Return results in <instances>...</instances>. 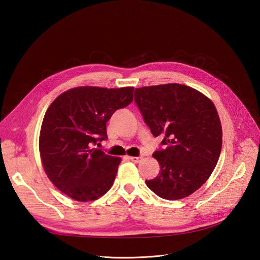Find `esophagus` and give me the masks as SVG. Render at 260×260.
Returning a JSON list of instances; mask_svg holds the SVG:
<instances>
[{"mask_svg": "<svg viewBox=\"0 0 260 260\" xmlns=\"http://www.w3.org/2000/svg\"><path fill=\"white\" fill-rule=\"evenodd\" d=\"M129 159L134 162H139L142 159V156H131Z\"/></svg>", "mask_w": 260, "mask_h": 260, "instance_id": "34e87169", "label": "esophagus"}]
</instances>
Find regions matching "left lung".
I'll return each mask as SVG.
<instances>
[{"mask_svg": "<svg viewBox=\"0 0 260 260\" xmlns=\"http://www.w3.org/2000/svg\"><path fill=\"white\" fill-rule=\"evenodd\" d=\"M135 103L164 148L153 153L159 174L146 180L158 197L178 200L209 179L222 150V125L214 104L187 85L168 83L135 89Z\"/></svg>", "mask_w": 260, "mask_h": 260, "instance_id": "8db88e82", "label": "left lung"}]
</instances>
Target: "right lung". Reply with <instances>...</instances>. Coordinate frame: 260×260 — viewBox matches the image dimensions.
I'll use <instances>...</instances> for the list:
<instances>
[{"label": "right lung", "mask_w": 260, "mask_h": 260, "mask_svg": "<svg viewBox=\"0 0 260 260\" xmlns=\"http://www.w3.org/2000/svg\"><path fill=\"white\" fill-rule=\"evenodd\" d=\"M132 86H79L62 93L47 109L40 153L49 180L77 201H91L113 184L121 158L94 146L108 139L106 123L133 101Z\"/></svg>", "instance_id": "right-lung-1"}]
</instances>
